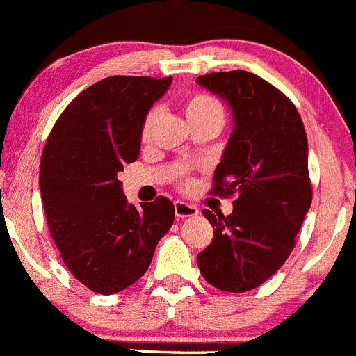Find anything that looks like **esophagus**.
Masks as SVG:
<instances>
[{
  "mask_svg": "<svg viewBox=\"0 0 356 356\" xmlns=\"http://www.w3.org/2000/svg\"><path fill=\"white\" fill-rule=\"evenodd\" d=\"M175 214H177L178 218H192L199 214V209H197L195 206H192V204L177 200V202H175Z\"/></svg>",
  "mask_w": 356,
  "mask_h": 356,
  "instance_id": "obj_1",
  "label": "esophagus"
}]
</instances>
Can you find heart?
Segmentation results:
<instances>
[{
    "mask_svg": "<svg viewBox=\"0 0 356 356\" xmlns=\"http://www.w3.org/2000/svg\"><path fill=\"white\" fill-rule=\"evenodd\" d=\"M183 111H185L190 126L216 124L221 128L225 122L223 105L209 93H193L186 97L183 100ZM157 118H159V112L156 108L147 112V115L143 118L142 128H140V140L142 142H149L150 135L154 131V126L157 122ZM185 185H188V183H185Z\"/></svg>",
    "mask_w": 356,
    "mask_h": 356,
    "instance_id": "heart-1",
    "label": "heart"
}]
</instances>
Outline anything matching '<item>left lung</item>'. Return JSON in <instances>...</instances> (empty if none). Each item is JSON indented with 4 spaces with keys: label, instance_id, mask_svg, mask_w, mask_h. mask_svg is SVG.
Masks as SVG:
<instances>
[{
    "label": "left lung",
    "instance_id": "1",
    "mask_svg": "<svg viewBox=\"0 0 356 356\" xmlns=\"http://www.w3.org/2000/svg\"><path fill=\"white\" fill-rule=\"evenodd\" d=\"M197 83L232 107L234 131L211 193L237 195L228 216L202 211L214 235L197 265L216 289L245 293L266 282L296 245L312 206L308 140L296 105L256 74L211 72Z\"/></svg>",
    "mask_w": 356,
    "mask_h": 356
}]
</instances>
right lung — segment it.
Masks as SVG:
<instances>
[{"label": "right lung", "mask_w": 356, "mask_h": 356, "mask_svg": "<svg viewBox=\"0 0 356 356\" xmlns=\"http://www.w3.org/2000/svg\"><path fill=\"white\" fill-rule=\"evenodd\" d=\"M173 77L111 76L81 91L43 149L40 186L60 256L81 284L114 294L149 270L175 220L166 197L128 204L118 179L140 154V128Z\"/></svg>", "instance_id": "add662e5"}]
</instances>
